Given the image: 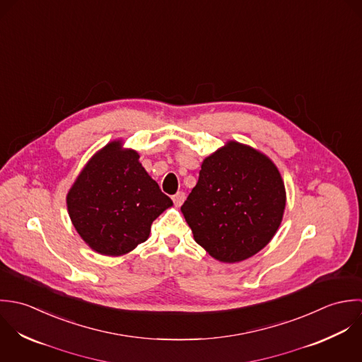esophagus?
<instances>
[{"instance_id": "34e87169", "label": "esophagus", "mask_w": 362, "mask_h": 362, "mask_svg": "<svg viewBox=\"0 0 362 362\" xmlns=\"http://www.w3.org/2000/svg\"><path fill=\"white\" fill-rule=\"evenodd\" d=\"M172 199H173L175 206H176V207H180V206L185 203V200H186V194H185L183 192H177Z\"/></svg>"}]
</instances>
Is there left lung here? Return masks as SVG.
<instances>
[{"label": "left lung", "mask_w": 362, "mask_h": 362, "mask_svg": "<svg viewBox=\"0 0 362 362\" xmlns=\"http://www.w3.org/2000/svg\"><path fill=\"white\" fill-rule=\"evenodd\" d=\"M286 202L276 163L259 149L228 141L203 160L199 182L180 210L211 257L238 263L273 239Z\"/></svg>", "instance_id": "1"}]
</instances>
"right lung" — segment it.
<instances>
[{"label":"right lung","mask_w":362,"mask_h":362,"mask_svg":"<svg viewBox=\"0 0 362 362\" xmlns=\"http://www.w3.org/2000/svg\"><path fill=\"white\" fill-rule=\"evenodd\" d=\"M172 200L146 173L140 155L122 140L99 149L67 193L75 230L96 253L123 256L145 242L151 223Z\"/></svg>","instance_id":"1"}]
</instances>
